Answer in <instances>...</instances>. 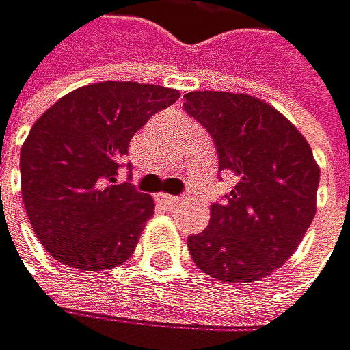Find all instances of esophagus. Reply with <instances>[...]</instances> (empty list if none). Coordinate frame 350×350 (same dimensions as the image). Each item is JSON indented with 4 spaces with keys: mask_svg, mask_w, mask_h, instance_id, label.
<instances>
[{
    "mask_svg": "<svg viewBox=\"0 0 350 350\" xmlns=\"http://www.w3.org/2000/svg\"><path fill=\"white\" fill-rule=\"evenodd\" d=\"M157 200H159V202H163V204H167V206H172V204H176V202H178L180 198H178V196H167V193H161Z\"/></svg>",
    "mask_w": 350,
    "mask_h": 350,
    "instance_id": "esophagus-1",
    "label": "esophagus"
}]
</instances>
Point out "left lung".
I'll return each mask as SVG.
<instances>
[{
    "instance_id": "1",
    "label": "left lung",
    "mask_w": 350,
    "mask_h": 350,
    "mask_svg": "<svg viewBox=\"0 0 350 350\" xmlns=\"http://www.w3.org/2000/svg\"><path fill=\"white\" fill-rule=\"evenodd\" d=\"M185 111L217 146L237 185L187 239L193 262L221 282H258L295 254L317 215L321 167L308 139L269 103L232 92H189Z\"/></svg>"
}]
</instances>
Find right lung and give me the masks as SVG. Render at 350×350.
<instances>
[{"label":"right lung","instance_id":"add662e5","mask_svg":"<svg viewBox=\"0 0 350 350\" xmlns=\"http://www.w3.org/2000/svg\"><path fill=\"white\" fill-rule=\"evenodd\" d=\"M178 98L163 85L100 81L33 122L21 148V193L33 234L57 262L103 271L135 252L154 202L116 176L133 135Z\"/></svg>","mask_w":350,"mask_h":350}]
</instances>
